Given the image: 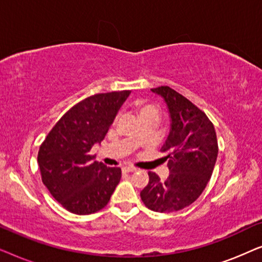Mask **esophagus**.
<instances>
[{"instance_id": "esophagus-1", "label": "esophagus", "mask_w": 262, "mask_h": 262, "mask_svg": "<svg viewBox=\"0 0 262 262\" xmlns=\"http://www.w3.org/2000/svg\"><path fill=\"white\" fill-rule=\"evenodd\" d=\"M121 169H123V173H132V171L137 170L135 167H131V166H124Z\"/></svg>"}]
</instances>
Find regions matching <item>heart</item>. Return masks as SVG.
<instances>
[{
  "label": "heart",
  "mask_w": 262,
  "mask_h": 262,
  "mask_svg": "<svg viewBox=\"0 0 262 262\" xmlns=\"http://www.w3.org/2000/svg\"><path fill=\"white\" fill-rule=\"evenodd\" d=\"M138 112L141 114L142 118L149 117V116H160V108L155 103L149 102H139L138 103Z\"/></svg>",
  "instance_id": "1"
}]
</instances>
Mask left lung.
<instances>
[{
  "mask_svg": "<svg viewBox=\"0 0 262 262\" xmlns=\"http://www.w3.org/2000/svg\"><path fill=\"white\" fill-rule=\"evenodd\" d=\"M151 91L162 96L170 113L171 128L161 149L170 173L161 180L149 171L141 199L156 212H174L194 203L205 189L217 160V136L205 112L180 93L168 85Z\"/></svg>",
  "mask_w": 262,
  "mask_h": 262,
  "instance_id": "1",
  "label": "left lung"
}]
</instances>
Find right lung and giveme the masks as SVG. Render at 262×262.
Returning <instances> with one entry per match:
<instances>
[{
    "label": "right lung",
    "instance_id": "1",
    "mask_svg": "<svg viewBox=\"0 0 262 262\" xmlns=\"http://www.w3.org/2000/svg\"><path fill=\"white\" fill-rule=\"evenodd\" d=\"M128 91L88 96L71 107L41 143L38 164L41 181L64 209L75 214L102 210L119 184L121 169L93 161Z\"/></svg>",
    "mask_w": 262,
    "mask_h": 262
}]
</instances>
